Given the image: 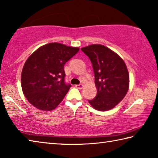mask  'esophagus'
I'll use <instances>...</instances> for the list:
<instances>
[{"label": "esophagus", "mask_w": 158, "mask_h": 158, "mask_svg": "<svg viewBox=\"0 0 158 158\" xmlns=\"http://www.w3.org/2000/svg\"><path fill=\"white\" fill-rule=\"evenodd\" d=\"M76 87L77 88V89H82V87H83V85H82V84L76 85Z\"/></svg>", "instance_id": "34e87169"}]
</instances>
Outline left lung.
<instances>
[{"label": "left lung", "instance_id": "left-lung-1", "mask_svg": "<svg viewBox=\"0 0 158 158\" xmlns=\"http://www.w3.org/2000/svg\"><path fill=\"white\" fill-rule=\"evenodd\" d=\"M81 50L92 64L97 89L96 97L88 101L99 111L112 109L128 90L129 74L125 62L114 51L101 44H92Z\"/></svg>", "mask_w": 158, "mask_h": 158}]
</instances>
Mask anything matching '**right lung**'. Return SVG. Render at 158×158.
Returning a JSON list of instances; mask_svg holds the SVG:
<instances>
[{
    "label": "right lung",
    "mask_w": 158,
    "mask_h": 158,
    "mask_svg": "<svg viewBox=\"0 0 158 158\" xmlns=\"http://www.w3.org/2000/svg\"><path fill=\"white\" fill-rule=\"evenodd\" d=\"M78 51L76 47L50 43L27 58L21 73V87L33 106L51 111L61 103L71 87L64 81V66Z\"/></svg>",
    "instance_id": "add662e5"
}]
</instances>
